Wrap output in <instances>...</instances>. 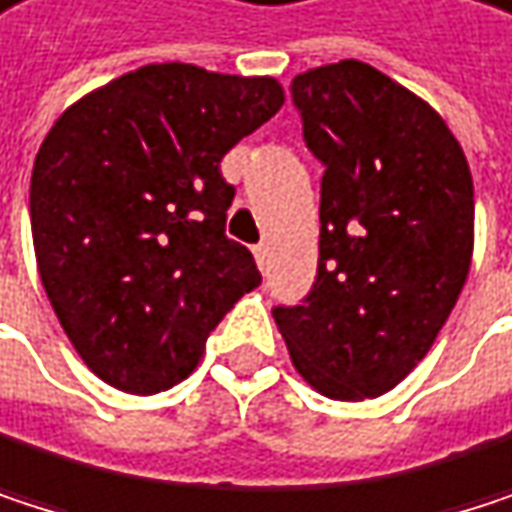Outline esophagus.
<instances>
[{"mask_svg": "<svg viewBox=\"0 0 512 512\" xmlns=\"http://www.w3.org/2000/svg\"><path fill=\"white\" fill-rule=\"evenodd\" d=\"M253 256H256V265L265 271V268H268V259H271V250H268V244H256V247H253Z\"/></svg>", "mask_w": 512, "mask_h": 512, "instance_id": "1", "label": "esophagus"}]
</instances>
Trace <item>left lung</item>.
Masks as SVG:
<instances>
[{
	"instance_id": "8db88e82",
	"label": "left lung",
	"mask_w": 512,
	"mask_h": 512,
	"mask_svg": "<svg viewBox=\"0 0 512 512\" xmlns=\"http://www.w3.org/2000/svg\"><path fill=\"white\" fill-rule=\"evenodd\" d=\"M292 101L325 163L319 268L298 307H274L301 379L361 402L432 349L474 253V181L447 122L367 62L298 74Z\"/></svg>"
}]
</instances>
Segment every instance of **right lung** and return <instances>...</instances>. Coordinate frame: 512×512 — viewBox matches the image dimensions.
Here are the masks:
<instances>
[{
	"mask_svg": "<svg viewBox=\"0 0 512 512\" xmlns=\"http://www.w3.org/2000/svg\"><path fill=\"white\" fill-rule=\"evenodd\" d=\"M286 95L274 77L142 65L71 104L29 187L44 292L86 367L148 396L187 379L208 334L262 283L229 241L223 154Z\"/></svg>",
	"mask_w": 512,
	"mask_h": 512,
	"instance_id": "obj_1",
	"label": "right lung"
}]
</instances>
